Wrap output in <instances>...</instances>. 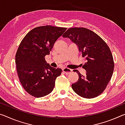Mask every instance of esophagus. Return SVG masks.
<instances>
[{
	"instance_id": "34e87169",
	"label": "esophagus",
	"mask_w": 125,
	"mask_h": 125,
	"mask_svg": "<svg viewBox=\"0 0 125 125\" xmlns=\"http://www.w3.org/2000/svg\"><path fill=\"white\" fill-rule=\"evenodd\" d=\"M62 71H63V72H64V73H66V74H68V73H70L72 72V70H71V69L66 68V67H65V68H63Z\"/></svg>"
}]
</instances>
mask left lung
Returning a JSON list of instances; mask_svg holds the SVG:
<instances>
[{
	"mask_svg": "<svg viewBox=\"0 0 125 125\" xmlns=\"http://www.w3.org/2000/svg\"><path fill=\"white\" fill-rule=\"evenodd\" d=\"M62 37L75 43L85 59L84 76L73 70L78 73V80L72 84L73 90L83 98L98 96L105 90L114 72V59L108 46L99 35L85 28H69Z\"/></svg>",
	"mask_w": 125,
	"mask_h": 125,
	"instance_id": "obj_1",
	"label": "left lung"
}]
</instances>
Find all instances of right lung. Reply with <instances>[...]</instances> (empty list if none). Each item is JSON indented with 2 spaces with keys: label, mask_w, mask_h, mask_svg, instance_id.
Instances as JSON below:
<instances>
[{
  "label": "right lung",
  "mask_w": 125,
  "mask_h": 125,
  "mask_svg": "<svg viewBox=\"0 0 125 125\" xmlns=\"http://www.w3.org/2000/svg\"><path fill=\"white\" fill-rule=\"evenodd\" d=\"M66 29L51 25L35 28L25 35L18 48L15 64L20 82L35 97L50 94L55 79L62 72V69L49 66L44 57L50 54L55 42Z\"/></svg>",
  "instance_id": "1"
}]
</instances>
